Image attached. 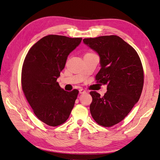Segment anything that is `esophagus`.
I'll return each mask as SVG.
<instances>
[{
    "mask_svg": "<svg viewBox=\"0 0 160 160\" xmlns=\"http://www.w3.org/2000/svg\"><path fill=\"white\" fill-rule=\"evenodd\" d=\"M86 92H87V91H86L85 89H79V93H81V94L85 93Z\"/></svg>",
    "mask_w": 160,
    "mask_h": 160,
    "instance_id": "1",
    "label": "esophagus"
}]
</instances>
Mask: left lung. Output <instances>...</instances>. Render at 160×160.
<instances>
[{"mask_svg": "<svg viewBox=\"0 0 160 160\" xmlns=\"http://www.w3.org/2000/svg\"><path fill=\"white\" fill-rule=\"evenodd\" d=\"M83 42L100 57L101 68L97 83L108 85L103 97L91 91L90 112L97 123L111 127L122 122L141 96L143 69L133 48L117 35L84 38Z\"/></svg>", "mask_w": 160, "mask_h": 160, "instance_id": "1", "label": "left lung"}]
</instances>
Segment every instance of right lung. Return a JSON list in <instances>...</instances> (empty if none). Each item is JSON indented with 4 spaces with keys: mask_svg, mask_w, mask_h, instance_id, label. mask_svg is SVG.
I'll use <instances>...</instances> for the list:
<instances>
[{
    "mask_svg": "<svg viewBox=\"0 0 160 160\" xmlns=\"http://www.w3.org/2000/svg\"><path fill=\"white\" fill-rule=\"evenodd\" d=\"M82 38L49 35L37 41L28 51L21 72V86L37 118L56 127L69 118L79 93L61 88L57 79L67 57Z\"/></svg>",
    "mask_w": 160,
    "mask_h": 160,
    "instance_id": "1",
    "label": "right lung"
}]
</instances>
